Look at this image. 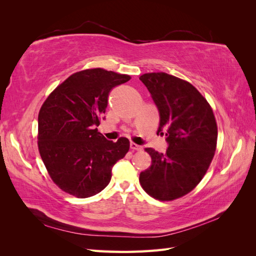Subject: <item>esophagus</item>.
<instances>
[{
  "mask_svg": "<svg viewBox=\"0 0 256 256\" xmlns=\"http://www.w3.org/2000/svg\"><path fill=\"white\" fill-rule=\"evenodd\" d=\"M130 148L132 150H142L143 147L141 145H138V144H136L134 142H131L130 143Z\"/></svg>",
  "mask_w": 256,
  "mask_h": 256,
  "instance_id": "esophagus-1",
  "label": "esophagus"
}]
</instances>
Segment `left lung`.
<instances>
[{
  "label": "left lung",
  "instance_id": "1",
  "mask_svg": "<svg viewBox=\"0 0 256 256\" xmlns=\"http://www.w3.org/2000/svg\"><path fill=\"white\" fill-rule=\"evenodd\" d=\"M140 80L156 104L168 147L159 154L150 147V166L140 174L144 191L159 200L180 198L202 180L214 156L218 127L210 104L188 81L166 72H150Z\"/></svg>",
  "mask_w": 256,
  "mask_h": 256
}]
</instances>
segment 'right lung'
<instances>
[{
  "label": "right lung",
  "mask_w": 256,
  "mask_h": 256,
  "mask_svg": "<svg viewBox=\"0 0 256 256\" xmlns=\"http://www.w3.org/2000/svg\"><path fill=\"white\" fill-rule=\"evenodd\" d=\"M128 74L102 68L85 69L60 83L38 114V150L53 182L79 198L109 184L112 168L129 150V140L108 141L98 132L111 90Z\"/></svg>",
  "instance_id": "obj_1"
}]
</instances>
